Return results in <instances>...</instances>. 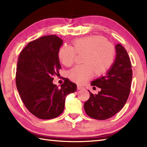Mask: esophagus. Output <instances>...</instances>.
Here are the masks:
<instances>
[{
  "mask_svg": "<svg viewBox=\"0 0 147 147\" xmlns=\"http://www.w3.org/2000/svg\"><path fill=\"white\" fill-rule=\"evenodd\" d=\"M77 88H78V90H82V89H83V88H84V87L83 86H82V85H77Z\"/></svg>",
  "mask_w": 147,
  "mask_h": 147,
  "instance_id": "obj_1",
  "label": "esophagus"
}]
</instances>
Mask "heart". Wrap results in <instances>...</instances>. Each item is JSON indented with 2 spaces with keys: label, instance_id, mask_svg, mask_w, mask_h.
<instances>
[{
  "label": "heart",
  "instance_id": "obj_1",
  "mask_svg": "<svg viewBox=\"0 0 147 147\" xmlns=\"http://www.w3.org/2000/svg\"><path fill=\"white\" fill-rule=\"evenodd\" d=\"M76 54H85L84 64L74 67L69 73V79L78 84H83L93 76L94 72L100 75L107 72L114 60L115 49L104 37L89 36L72 41V47L64 45L59 51V58L65 66L73 64Z\"/></svg>",
  "mask_w": 147,
  "mask_h": 147
}]
</instances>
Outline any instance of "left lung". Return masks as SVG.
I'll return each instance as SVG.
<instances>
[{
    "instance_id": "1",
    "label": "left lung",
    "mask_w": 147,
    "mask_h": 147,
    "mask_svg": "<svg viewBox=\"0 0 147 147\" xmlns=\"http://www.w3.org/2000/svg\"><path fill=\"white\" fill-rule=\"evenodd\" d=\"M116 57L105 76L91 83L101 88L98 94L90 92L84 109L90 117L105 120L121 110L127 101L131 85L133 71L127 52L119 43L115 45Z\"/></svg>"
}]
</instances>
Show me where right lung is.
Listing matches in <instances>:
<instances>
[{"label": "right lung", "instance_id": "right-lung-1", "mask_svg": "<svg viewBox=\"0 0 147 147\" xmlns=\"http://www.w3.org/2000/svg\"><path fill=\"white\" fill-rule=\"evenodd\" d=\"M63 41L54 35L30 42L18 57L16 83L28 110L41 119L58 117L64 111L65 96L76 92L75 83L65 79L59 88L53 76L61 68L59 51Z\"/></svg>", "mask_w": 147, "mask_h": 147}]
</instances>
